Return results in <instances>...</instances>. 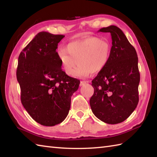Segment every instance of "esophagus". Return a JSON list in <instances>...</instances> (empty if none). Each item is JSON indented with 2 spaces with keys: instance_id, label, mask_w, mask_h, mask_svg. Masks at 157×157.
<instances>
[{
  "instance_id": "obj_1",
  "label": "esophagus",
  "mask_w": 157,
  "mask_h": 157,
  "mask_svg": "<svg viewBox=\"0 0 157 157\" xmlns=\"http://www.w3.org/2000/svg\"><path fill=\"white\" fill-rule=\"evenodd\" d=\"M86 83H88V82H85V81H81L80 82V84H79V86H84Z\"/></svg>"
}]
</instances>
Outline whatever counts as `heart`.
Here are the masks:
<instances>
[{
	"mask_svg": "<svg viewBox=\"0 0 157 157\" xmlns=\"http://www.w3.org/2000/svg\"><path fill=\"white\" fill-rule=\"evenodd\" d=\"M111 48L108 42L95 36L69 42L66 49L58 51L59 58L65 72L74 76L86 77L91 72L97 73L105 67L110 57Z\"/></svg>",
	"mask_w": 157,
	"mask_h": 157,
	"instance_id": "obj_1",
	"label": "heart"
}]
</instances>
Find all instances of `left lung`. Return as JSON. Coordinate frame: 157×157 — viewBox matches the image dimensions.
I'll return each instance as SVG.
<instances>
[{
    "mask_svg": "<svg viewBox=\"0 0 157 157\" xmlns=\"http://www.w3.org/2000/svg\"><path fill=\"white\" fill-rule=\"evenodd\" d=\"M98 32L111 33L112 47L107 64L92 81L94 92L90 105L98 119L117 124L129 117L139 101L138 55L118 27L110 25Z\"/></svg>",
    "mask_w": 157,
    "mask_h": 157,
    "instance_id": "obj_1",
    "label": "left lung"
}]
</instances>
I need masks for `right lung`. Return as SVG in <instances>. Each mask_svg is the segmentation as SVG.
<instances>
[{"label": "right lung", "instance_id": "obj_1", "mask_svg": "<svg viewBox=\"0 0 157 157\" xmlns=\"http://www.w3.org/2000/svg\"><path fill=\"white\" fill-rule=\"evenodd\" d=\"M64 37L39 32L18 58L16 75L21 103L32 118L44 126H54L64 121L71 106V96L80 83L61 69L56 49Z\"/></svg>", "mask_w": 157, "mask_h": 157}]
</instances>
